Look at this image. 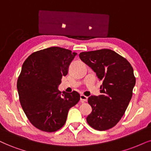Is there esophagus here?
<instances>
[{"label": "esophagus", "mask_w": 151, "mask_h": 151, "mask_svg": "<svg viewBox=\"0 0 151 151\" xmlns=\"http://www.w3.org/2000/svg\"><path fill=\"white\" fill-rule=\"evenodd\" d=\"M80 97H81V101H83V102H84V101H87V99H88V97H87V96H85V95H83V94H81V96H80Z\"/></svg>", "instance_id": "34e87169"}]
</instances>
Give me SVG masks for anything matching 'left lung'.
I'll list each match as a JSON object with an SVG mask.
<instances>
[{"mask_svg":"<svg viewBox=\"0 0 151 151\" xmlns=\"http://www.w3.org/2000/svg\"><path fill=\"white\" fill-rule=\"evenodd\" d=\"M79 57L102 81L101 94L88 98L92 110L86 118L87 123L99 131L111 129L120 121L132 96L136 83L132 66L109 49L83 52Z\"/></svg>","mask_w":151,"mask_h":151,"instance_id":"left-lung-1","label":"left lung"}]
</instances>
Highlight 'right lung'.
Masks as SVG:
<instances>
[{
	"mask_svg": "<svg viewBox=\"0 0 151 151\" xmlns=\"http://www.w3.org/2000/svg\"><path fill=\"white\" fill-rule=\"evenodd\" d=\"M76 55L51 47L31 54L22 65L17 84L20 104L31 124L40 130L53 132L62 127L69 109L79 101L77 92L61 94L58 89Z\"/></svg>",
	"mask_w": 151,
	"mask_h": 151,
	"instance_id": "obj_1",
	"label": "right lung"
}]
</instances>
